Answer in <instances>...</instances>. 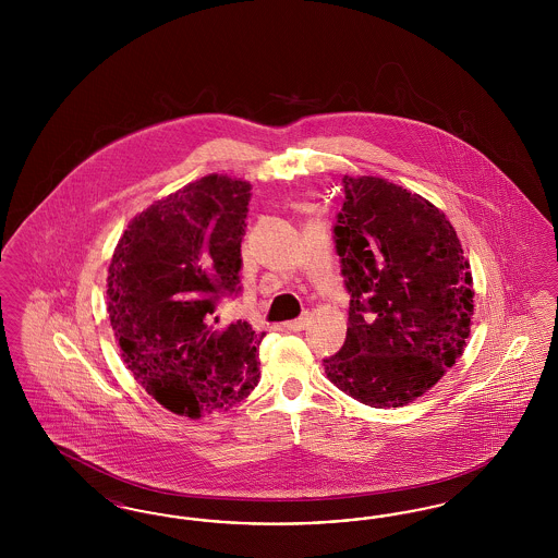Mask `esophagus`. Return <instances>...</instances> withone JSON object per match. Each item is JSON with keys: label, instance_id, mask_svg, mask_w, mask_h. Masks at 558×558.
Returning <instances> with one entry per match:
<instances>
[{"label": "esophagus", "instance_id": "esophagus-1", "mask_svg": "<svg viewBox=\"0 0 558 558\" xmlns=\"http://www.w3.org/2000/svg\"><path fill=\"white\" fill-rule=\"evenodd\" d=\"M310 314H303L301 318L291 319V322H287L284 324V328L287 330H292V332H299V330H303V328H307V324H310Z\"/></svg>", "mask_w": 558, "mask_h": 558}]
</instances>
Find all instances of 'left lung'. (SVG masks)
<instances>
[{
	"label": "left lung",
	"mask_w": 558,
	"mask_h": 558,
	"mask_svg": "<svg viewBox=\"0 0 558 558\" xmlns=\"http://www.w3.org/2000/svg\"><path fill=\"white\" fill-rule=\"evenodd\" d=\"M335 248L349 292L343 347L324 371L349 398L399 408L426 393L471 335L473 276L446 215L380 178H343Z\"/></svg>",
	"instance_id": "left-lung-1"
}]
</instances>
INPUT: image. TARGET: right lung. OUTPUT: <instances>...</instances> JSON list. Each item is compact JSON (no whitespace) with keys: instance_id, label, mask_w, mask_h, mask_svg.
<instances>
[{"instance_id":"add662e5","label":"right lung","mask_w":558,"mask_h":558,"mask_svg":"<svg viewBox=\"0 0 558 558\" xmlns=\"http://www.w3.org/2000/svg\"><path fill=\"white\" fill-rule=\"evenodd\" d=\"M251 184L207 175L135 215L108 267V318L133 378L187 418L228 410L259 383L257 335L221 328L240 292V242Z\"/></svg>"}]
</instances>
